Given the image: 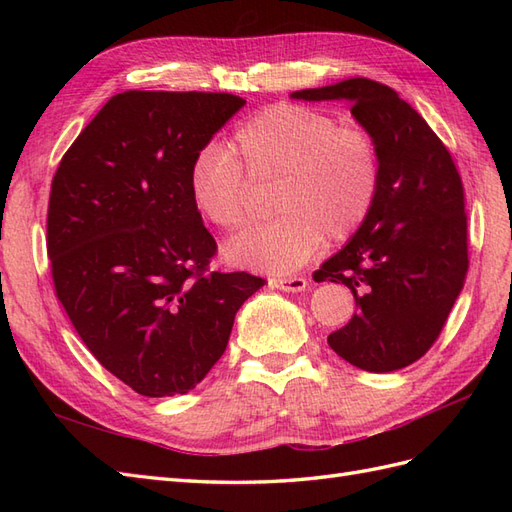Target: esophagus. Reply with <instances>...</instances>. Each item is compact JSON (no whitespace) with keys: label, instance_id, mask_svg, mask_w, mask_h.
<instances>
[{"label":"esophagus","instance_id":"34e87169","mask_svg":"<svg viewBox=\"0 0 512 512\" xmlns=\"http://www.w3.org/2000/svg\"><path fill=\"white\" fill-rule=\"evenodd\" d=\"M269 284L282 292H303L307 288V280L301 275L294 277H271Z\"/></svg>","mask_w":512,"mask_h":512}]
</instances>
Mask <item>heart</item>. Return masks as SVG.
I'll return each mask as SVG.
<instances>
[{"mask_svg":"<svg viewBox=\"0 0 512 512\" xmlns=\"http://www.w3.org/2000/svg\"><path fill=\"white\" fill-rule=\"evenodd\" d=\"M226 147L207 145L188 168L192 205L220 230H239L247 218V181L277 177L273 220L245 230L226 245L232 265L290 273L312 258L327 237L350 239L365 224L382 183L376 138L342 126L316 108L277 102L262 108L232 134Z\"/></svg>","mask_w":512,"mask_h":512,"instance_id":"1","label":"heart"}]
</instances>
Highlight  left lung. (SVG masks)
<instances>
[{
    "instance_id": "left-lung-1",
    "label": "left lung",
    "mask_w": 512,
    "mask_h": 512,
    "mask_svg": "<svg viewBox=\"0 0 512 512\" xmlns=\"http://www.w3.org/2000/svg\"><path fill=\"white\" fill-rule=\"evenodd\" d=\"M297 100H348L376 138L382 183L359 232L314 273L346 284L352 320L329 346L365 371L408 367L436 342L468 273L463 183L444 143L397 91L369 79L294 91Z\"/></svg>"
}]
</instances>
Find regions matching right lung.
<instances>
[{"label": "right lung", "instance_id": "obj_1", "mask_svg": "<svg viewBox=\"0 0 512 512\" xmlns=\"http://www.w3.org/2000/svg\"><path fill=\"white\" fill-rule=\"evenodd\" d=\"M245 104L207 91H123L70 145L51 183L46 252L57 299L104 369L145 397L192 391L265 286L211 271L218 243L188 168Z\"/></svg>", "mask_w": 512, "mask_h": 512}]
</instances>
